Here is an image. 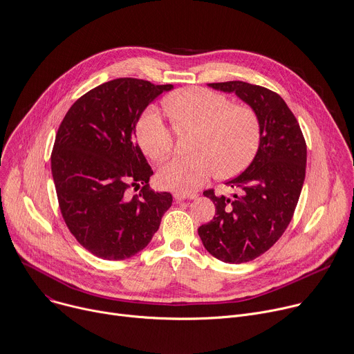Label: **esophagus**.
Masks as SVG:
<instances>
[{
  "instance_id": "esophagus-1",
  "label": "esophagus",
  "mask_w": 354,
  "mask_h": 354,
  "mask_svg": "<svg viewBox=\"0 0 354 354\" xmlns=\"http://www.w3.org/2000/svg\"><path fill=\"white\" fill-rule=\"evenodd\" d=\"M174 198H175V201H186V199H195L196 195L195 194L187 195V194H180V192H175Z\"/></svg>"
}]
</instances>
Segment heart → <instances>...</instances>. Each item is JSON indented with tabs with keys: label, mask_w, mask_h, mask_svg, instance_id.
I'll return each instance as SVG.
<instances>
[{
	"label": "heart",
	"mask_w": 354,
	"mask_h": 354,
	"mask_svg": "<svg viewBox=\"0 0 354 354\" xmlns=\"http://www.w3.org/2000/svg\"><path fill=\"white\" fill-rule=\"evenodd\" d=\"M167 109L178 127L199 131L195 155L176 156L158 169V183L180 194H192L213 175L234 176L257 155L261 142L259 115L247 106H232L220 93L192 87L167 99ZM137 141L151 159H164L172 149L169 127L155 106L144 110L136 127Z\"/></svg>",
	"instance_id": "b5f03b06"
}]
</instances>
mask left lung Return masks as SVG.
<instances>
[{
	"label": "left lung",
	"mask_w": 354,
	"mask_h": 354,
	"mask_svg": "<svg viewBox=\"0 0 354 354\" xmlns=\"http://www.w3.org/2000/svg\"><path fill=\"white\" fill-rule=\"evenodd\" d=\"M207 86L234 93L261 124V142L252 162L226 182L239 194L230 199L205 190L203 195L216 206V216L198 229L205 248L217 260L241 264L270 250L291 221L305 180L306 144L279 94L240 80Z\"/></svg>",
	"instance_id": "1"
}]
</instances>
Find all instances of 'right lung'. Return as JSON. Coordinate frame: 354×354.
<instances>
[{"label":"right lung","instance_id":"right-lung-1","mask_svg":"<svg viewBox=\"0 0 354 354\" xmlns=\"http://www.w3.org/2000/svg\"><path fill=\"white\" fill-rule=\"evenodd\" d=\"M174 84L121 77L94 87L63 118L50 156L59 207L76 240L103 260L144 250L172 205L149 189L152 169L136 142L144 110ZM141 188L133 197L129 189Z\"/></svg>","mask_w":354,"mask_h":354}]
</instances>
